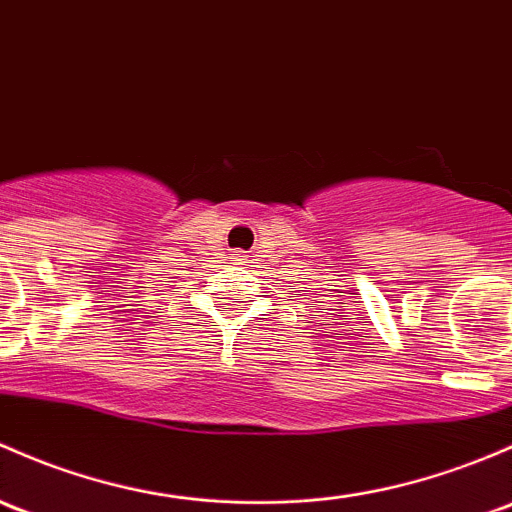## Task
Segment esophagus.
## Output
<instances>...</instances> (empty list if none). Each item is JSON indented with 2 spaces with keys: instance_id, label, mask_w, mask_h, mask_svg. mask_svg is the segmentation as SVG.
I'll use <instances>...</instances> for the list:
<instances>
[{
  "instance_id": "esophagus-1",
  "label": "esophagus",
  "mask_w": 512,
  "mask_h": 512,
  "mask_svg": "<svg viewBox=\"0 0 512 512\" xmlns=\"http://www.w3.org/2000/svg\"><path fill=\"white\" fill-rule=\"evenodd\" d=\"M233 260H235V262H242V260H245V255H242L240 250H238V252H233Z\"/></svg>"
}]
</instances>
